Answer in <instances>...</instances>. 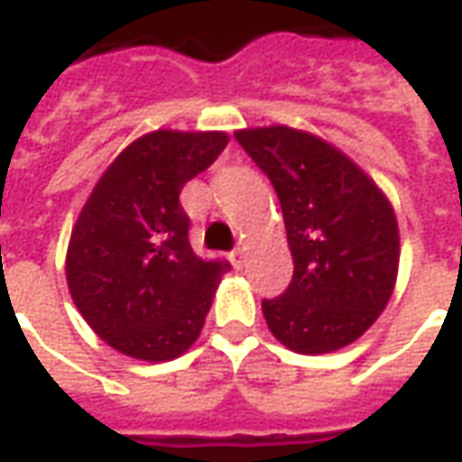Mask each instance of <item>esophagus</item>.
<instances>
[{"mask_svg": "<svg viewBox=\"0 0 462 462\" xmlns=\"http://www.w3.org/2000/svg\"><path fill=\"white\" fill-rule=\"evenodd\" d=\"M230 260H232V265H235V268H243V263H245L243 247H235V250L230 253Z\"/></svg>", "mask_w": 462, "mask_h": 462, "instance_id": "1", "label": "esophagus"}]
</instances>
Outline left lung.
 <instances>
[{"mask_svg":"<svg viewBox=\"0 0 462 462\" xmlns=\"http://www.w3.org/2000/svg\"><path fill=\"white\" fill-rule=\"evenodd\" d=\"M278 194L293 278L263 300L273 337L326 354L362 337L384 310L400 265L394 209L349 156L288 125L235 134Z\"/></svg>","mask_w":462,"mask_h":462,"instance_id":"left-lung-1","label":"left lung"}]
</instances>
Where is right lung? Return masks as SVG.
<instances>
[{
    "label": "right lung",
    "instance_id": "right-lung-1",
    "mask_svg": "<svg viewBox=\"0 0 462 462\" xmlns=\"http://www.w3.org/2000/svg\"><path fill=\"white\" fill-rule=\"evenodd\" d=\"M227 146L219 131H153L118 153L75 222L68 288L88 326L113 349L169 362L197 341L227 260L189 245L181 187Z\"/></svg>",
    "mask_w": 462,
    "mask_h": 462
}]
</instances>
